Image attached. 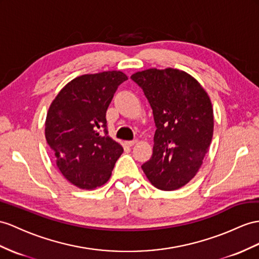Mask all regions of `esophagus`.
<instances>
[{
    "label": "esophagus",
    "instance_id": "obj_1",
    "mask_svg": "<svg viewBox=\"0 0 259 259\" xmlns=\"http://www.w3.org/2000/svg\"><path fill=\"white\" fill-rule=\"evenodd\" d=\"M136 143H137L136 140H134V141H125V145H128V147H134Z\"/></svg>",
    "mask_w": 259,
    "mask_h": 259
}]
</instances>
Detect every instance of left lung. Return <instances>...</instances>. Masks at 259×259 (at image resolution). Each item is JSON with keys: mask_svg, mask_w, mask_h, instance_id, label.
<instances>
[{"mask_svg": "<svg viewBox=\"0 0 259 259\" xmlns=\"http://www.w3.org/2000/svg\"><path fill=\"white\" fill-rule=\"evenodd\" d=\"M131 78L143 90L156 125L153 153L142 169L157 189H180L196 176L209 150L214 127L211 99L182 70L151 68Z\"/></svg>", "mask_w": 259, "mask_h": 259, "instance_id": "left-lung-1", "label": "left lung"}]
</instances>
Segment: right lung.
<instances>
[{
  "label": "right lung",
  "instance_id": "add662e5",
  "mask_svg": "<svg viewBox=\"0 0 259 259\" xmlns=\"http://www.w3.org/2000/svg\"><path fill=\"white\" fill-rule=\"evenodd\" d=\"M128 76L121 71L83 74L65 84L50 104L45 136L60 173L74 186L93 190L108 182L120 144L108 136L106 111Z\"/></svg>",
  "mask_w": 259,
  "mask_h": 259
}]
</instances>
